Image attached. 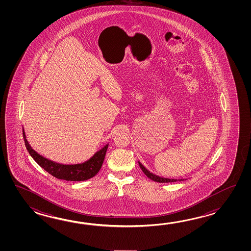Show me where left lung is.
Returning <instances> with one entry per match:
<instances>
[{
  "label": "left lung",
  "instance_id": "obj_1",
  "mask_svg": "<svg viewBox=\"0 0 251 251\" xmlns=\"http://www.w3.org/2000/svg\"><path fill=\"white\" fill-rule=\"evenodd\" d=\"M139 165L140 168L142 169V171H144V174L146 176H148L149 178H151V180H153L155 182H159V183H170V182H176L177 181V179H171V178H164V177H160V176H156L154 174L151 173L150 171H147L144 166L142 165L140 162H139ZM179 181H181L183 179H178Z\"/></svg>",
  "mask_w": 251,
  "mask_h": 251
}]
</instances>
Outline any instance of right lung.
Instances as JSON below:
<instances>
[{"label":"right lung","mask_w":251,"mask_h":251,"mask_svg":"<svg viewBox=\"0 0 251 251\" xmlns=\"http://www.w3.org/2000/svg\"><path fill=\"white\" fill-rule=\"evenodd\" d=\"M23 137L27 151L38 165L42 167L45 171L54 177L67 181H83L95 176L101 168L108 147V144H107L84 163L76 165H63L48 160L37 153L27 143L24 131Z\"/></svg>","instance_id":"right-lung-1"}]
</instances>
